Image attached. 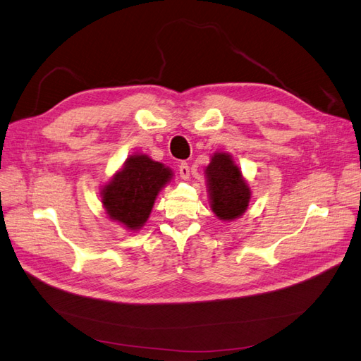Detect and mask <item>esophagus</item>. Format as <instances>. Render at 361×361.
<instances>
[{
    "label": "esophagus",
    "mask_w": 361,
    "mask_h": 361,
    "mask_svg": "<svg viewBox=\"0 0 361 361\" xmlns=\"http://www.w3.org/2000/svg\"><path fill=\"white\" fill-rule=\"evenodd\" d=\"M179 176L183 180H188L190 179V166L187 162H182L179 166Z\"/></svg>",
    "instance_id": "obj_1"
}]
</instances>
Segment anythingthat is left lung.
I'll use <instances>...</instances> for the list:
<instances>
[{
    "mask_svg": "<svg viewBox=\"0 0 361 361\" xmlns=\"http://www.w3.org/2000/svg\"><path fill=\"white\" fill-rule=\"evenodd\" d=\"M209 204L215 216L223 221H233L247 211L251 190L232 155L215 152L204 170Z\"/></svg>",
    "mask_w": 361,
    "mask_h": 361,
    "instance_id": "1",
    "label": "left lung"
}]
</instances>
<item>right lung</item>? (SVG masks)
<instances>
[{"mask_svg": "<svg viewBox=\"0 0 361 361\" xmlns=\"http://www.w3.org/2000/svg\"><path fill=\"white\" fill-rule=\"evenodd\" d=\"M173 179L171 169L147 155H130L101 190L110 220L128 231H140L147 221L158 192Z\"/></svg>", "mask_w": 361, "mask_h": 361, "instance_id": "obj_1", "label": "right lung"}]
</instances>
